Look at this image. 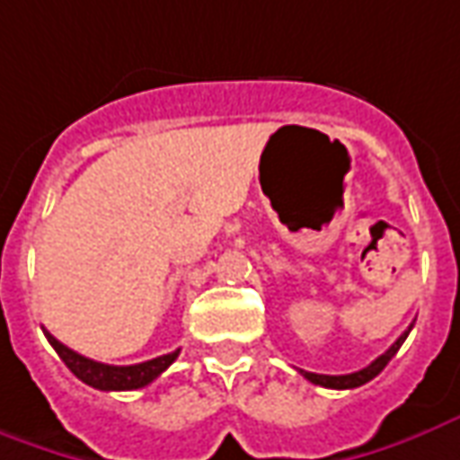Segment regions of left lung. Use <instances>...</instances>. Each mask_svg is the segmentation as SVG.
<instances>
[{"label":"left lung","mask_w":460,"mask_h":460,"mask_svg":"<svg viewBox=\"0 0 460 460\" xmlns=\"http://www.w3.org/2000/svg\"><path fill=\"white\" fill-rule=\"evenodd\" d=\"M413 330V324L402 332L390 348L377 358V360H373L367 367H362V370H358V373H349V375H317V373H307V370H299V373L307 377L309 383H314V385H322V387H335V390H349V387H360L365 385V383H370L375 375L383 373V367H385L387 362L395 358V352L401 349V345L405 342V337H408V332Z\"/></svg>","instance_id":"obj_1"}]
</instances>
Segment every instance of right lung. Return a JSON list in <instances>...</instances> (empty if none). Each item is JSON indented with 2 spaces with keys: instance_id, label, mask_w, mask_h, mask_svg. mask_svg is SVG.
I'll list each match as a JSON object with an SVG mask.
<instances>
[{
  "instance_id": "right-lung-1",
  "label": "right lung",
  "mask_w": 460,
  "mask_h": 460,
  "mask_svg": "<svg viewBox=\"0 0 460 460\" xmlns=\"http://www.w3.org/2000/svg\"><path fill=\"white\" fill-rule=\"evenodd\" d=\"M45 337L62 358V362L70 367V373L75 377H80L85 385L98 387V390H138V387H146L164 370H168V365L176 360L178 352H181V349H176V352H168V355L138 362V365H105V362L90 360V358L75 352L67 345H62L58 337H52L47 330Z\"/></svg>"
}]
</instances>
